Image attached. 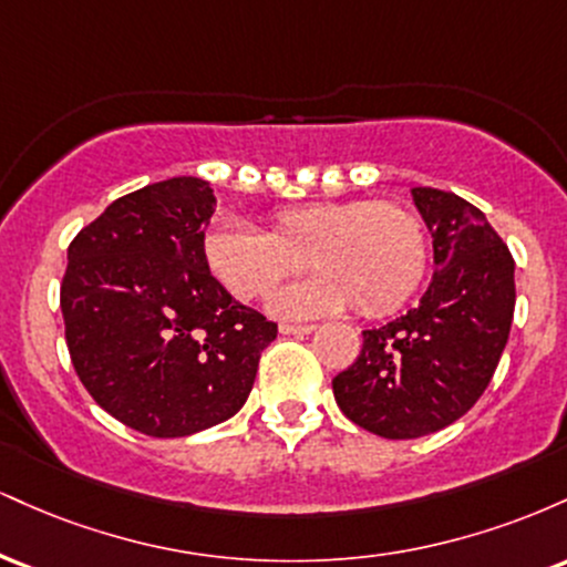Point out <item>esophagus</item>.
<instances>
[{
    "label": "esophagus",
    "instance_id": "esophagus-1",
    "mask_svg": "<svg viewBox=\"0 0 567 567\" xmlns=\"http://www.w3.org/2000/svg\"><path fill=\"white\" fill-rule=\"evenodd\" d=\"M315 330V324H279V333L282 336H309Z\"/></svg>",
    "mask_w": 567,
    "mask_h": 567
}]
</instances>
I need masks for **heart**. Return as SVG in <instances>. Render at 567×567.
I'll use <instances>...</instances> for the list:
<instances>
[{
	"label": "heart",
	"mask_w": 567,
	"mask_h": 567,
	"mask_svg": "<svg viewBox=\"0 0 567 567\" xmlns=\"http://www.w3.org/2000/svg\"><path fill=\"white\" fill-rule=\"evenodd\" d=\"M266 226L269 234L216 226L205 237V264L234 298L252 301L311 261L322 275L271 296V311L285 320L333 315L349 303L368 317L389 315L426 275V226L400 202L290 205L271 213Z\"/></svg>",
	"instance_id": "heart-1"
}]
</instances>
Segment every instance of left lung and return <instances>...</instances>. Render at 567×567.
Instances as JSON below:
<instances>
[{
  "label": "left lung",
  "instance_id": "1",
  "mask_svg": "<svg viewBox=\"0 0 567 567\" xmlns=\"http://www.w3.org/2000/svg\"><path fill=\"white\" fill-rule=\"evenodd\" d=\"M434 245V277L415 309L362 330V351L333 379L349 421L386 440L440 432L496 373L514 317V258L466 199L415 186Z\"/></svg>",
  "mask_w": 567,
  "mask_h": 567
}]
</instances>
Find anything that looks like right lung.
<instances>
[{
    "instance_id": "obj_1",
    "label": "right lung",
    "mask_w": 567,
    "mask_h": 567,
    "mask_svg": "<svg viewBox=\"0 0 567 567\" xmlns=\"http://www.w3.org/2000/svg\"><path fill=\"white\" fill-rule=\"evenodd\" d=\"M207 181L148 184L71 239L61 282L71 365L90 396L148 437L231 419L277 322L237 303L205 264Z\"/></svg>"
}]
</instances>
